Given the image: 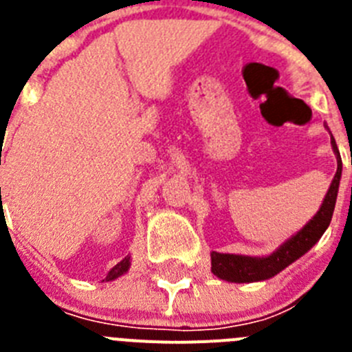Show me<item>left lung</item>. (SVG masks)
I'll return each instance as SVG.
<instances>
[{
  "instance_id": "obj_1",
  "label": "left lung",
  "mask_w": 352,
  "mask_h": 352,
  "mask_svg": "<svg viewBox=\"0 0 352 352\" xmlns=\"http://www.w3.org/2000/svg\"><path fill=\"white\" fill-rule=\"evenodd\" d=\"M331 146L338 158L337 174H335L333 182L329 185V190L322 201L321 210L310 220L307 226L301 229L298 234L287 239L284 245L276 252H273L268 257H247V256H234V254H219V252H211V272L214 275L227 282H259L272 278L276 273L287 268L289 264L300 259L305 252H309L314 245L319 241L324 231L328 229L331 217H333L335 203H337L338 194V183L342 176V160L338 153L337 142L331 138Z\"/></svg>"
}]
</instances>
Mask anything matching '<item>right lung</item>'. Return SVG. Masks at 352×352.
I'll list each match as a JSON object with an SVG mask.
<instances>
[{
  "mask_svg": "<svg viewBox=\"0 0 352 352\" xmlns=\"http://www.w3.org/2000/svg\"><path fill=\"white\" fill-rule=\"evenodd\" d=\"M129 266H130V257H125V259L121 261V263H118L116 266H114L111 272H109V275L105 276V280H114V278H118V276H121L123 273L129 272Z\"/></svg>",
  "mask_w": 352,
  "mask_h": 352,
  "instance_id": "right-lung-1",
  "label": "right lung"
}]
</instances>
